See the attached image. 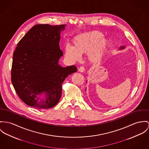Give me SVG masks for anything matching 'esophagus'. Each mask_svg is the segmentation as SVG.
<instances>
[{
	"label": "esophagus",
	"instance_id": "obj_1",
	"mask_svg": "<svg viewBox=\"0 0 149 149\" xmlns=\"http://www.w3.org/2000/svg\"><path fill=\"white\" fill-rule=\"evenodd\" d=\"M78 70H79V71H80V72H83L84 71V68L83 66H80V68L78 69Z\"/></svg>",
	"mask_w": 149,
	"mask_h": 149
}]
</instances>
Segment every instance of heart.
<instances>
[{
    "label": "heart",
    "instance_id": "1",
    "mask_svg": "<svg viewBox=\"0 0 149 149\" xmlns=\"http://www.w3.org/2000/svg\"><path fill=\"white\" fill-rule=\"evenodd\" d=\"M104 34L98 31L79 34L72 40L73 46L65 47V56L71 61H76L80 55L87 54L91 62H99L109 45V41L103 37Z\"/></svg>",
    "mask_w": 149,
    "mask_h": 149
}]
</instances>
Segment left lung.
<instances>
[{"label": "left lung", "mask_w": 149, "mask_h": 149, "mask_svg": "<svg viewBox=\"0 0 149 149\" xmlns=\"http://www.w3.org/2000/svg\"><path fill=\"white\" fill-rule=\"evenodd\" d=\"M124 47H120V49H124Z\"/></svg>", "instance_id": "left-lung-1"}]
</instances>
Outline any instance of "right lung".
Listing matches in <instances>:
<instances>
[{
    "label": "right lung",
    "mask_w": 149,
    "mask_h": 149,
    "mask_svg": "<svg viewBox=\"0 0 149 149\" xmlns=\"http://www.w3.org/2000/svg\"><path fill=\"white\" fill-rule=\"evenodd\" d=\"M65 25L37 24L18 42L13 53L11 81L23 102L40 109L55 106L62 95V83L77 71L74 65H58L63 53L59 48L60 33ZM44 93L46 98H38Z\"/></svg>",
    "instance_id": "1"
}]
</instances>
